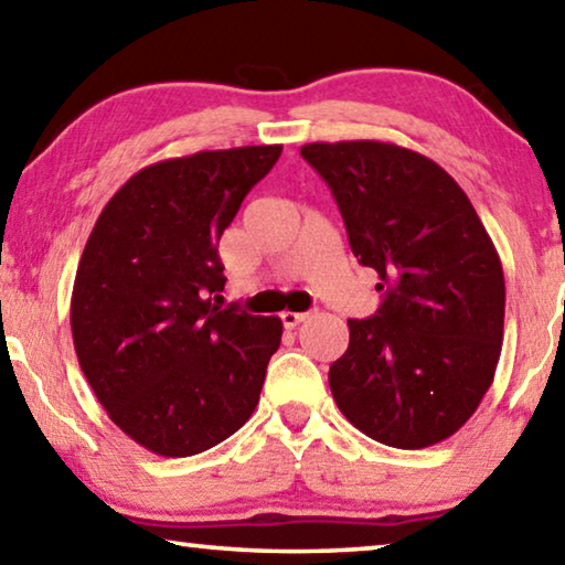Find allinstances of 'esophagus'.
<instances>
[{"mask_svg": "<svg viewBox=\"0 0 565 565\" xmlns=\"http://www.w3.org/2000/svg\"><path fill=\"white\" fill-rule=\"evenodd\" d=\"M303 319H309V311H284V315H281V321H284L286 329L299 327Z\"/></svg>", "mask_w": 565, "mask_h": 565, "instance_id": "esophagus-1", "label": "esophagus"}]
</instances>
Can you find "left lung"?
Here are the masks:
<instances>
[{
	"mask_svg": "<svg viewBox=\"0 0 565 565\" xmlns=\"http://www.w3.org/2000/svg\"><path fill=\"white\" fill-rule=\"evenodd\" d=\"M349 246L384 294L349 319V347L329 366L342 415L366 437L419 450L458 433L495 377L505 279L476 209L450 173L380 140L309 142Z\"/></svg>",
	"mask_w": 565,
	"mask_h": 565,
	"instance_id": "obj_1",
	"label": "left lung"
}]
</instances>
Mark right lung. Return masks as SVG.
<instances>
[{"instance_id":"right-lung-1","label":"right lung","mask_w":565,"mask_h":565,"mask_svg":"<svg viewBox=\"0 0 565 565\" xmlns=\"http://www.w3.org/2000/svg\"><path fill=\"white\" fill-rule=\"evenodd\" d=\"M281 146L201 150L138 170L95 221L70 324L95 397L125 435L188 458L244 427L281 344L279 317L221 309V234Z\"/></svg>"}]
</instances>
